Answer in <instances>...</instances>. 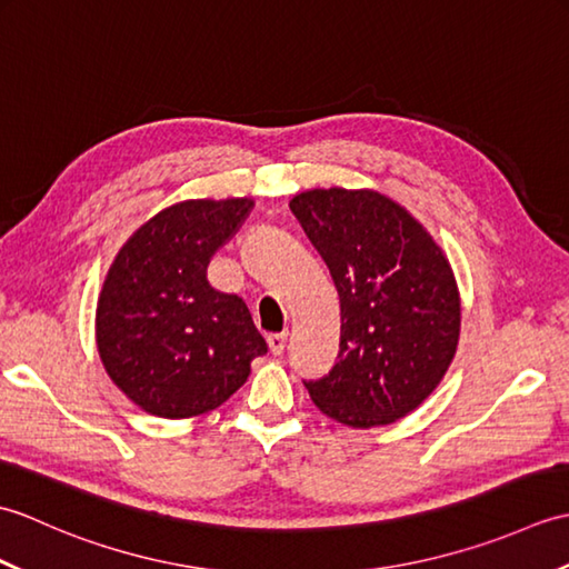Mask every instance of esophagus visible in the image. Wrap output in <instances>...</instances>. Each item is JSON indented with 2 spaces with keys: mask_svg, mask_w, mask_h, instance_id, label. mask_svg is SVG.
<instances>
[{
  "mask_svg": "<svg viewBox=\"0 0 569 569\" xmlns=\"http://www.w3.org/2000/svg\"><path fill=\"white\" fill-rule=\"evenodd\" d=\"M288 345V332H278V335H269V349L273 355H283Z\"/></svg>",
  "mask_w": 569,
  "mask_h": 569,
  "instance_id": "obj_1",
  "label": "esophagus"
}]
</instances>
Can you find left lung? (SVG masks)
I'll return each mask as SVG.
<instances>
[{
  "mask_svg": "<svg viewBox=\"0 0 569 569\" xmlns=\"http://www.w3.org/2000/svg\"><path fill=\"white\" fill-rule=\"evenodd\" d=\"M288 208L340 293V355L306 381L312 403L349 428L406 418L438 389L462 328L447 253L401 202L379 190L316 188Z\"/></svg>",
  "mask_w": 569,
  "mask_h": 569,
  "instance_id": "1",
  "label": "left lung"
}]
</instances>
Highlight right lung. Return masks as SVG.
Returning a JSON list of instances; mask_svg holds the SVG:
<instances>
[{"label":"right lung","mask_w":569,"mask_h":569,"mask_svg":"<svg viewBox=\"0 0 569 569\" xmlns=\"http://www.w3.org/2000/svg\"><path fill=\"white\" fill-rule=\"evenodd\" d=\"M251 204V198L168 204L124 241L104 276L94 345L107 377L149 416L210 413L266 355L244 300L214 291L204 276Z\"/></svg>","instance_id":"1"}]
</instances>
